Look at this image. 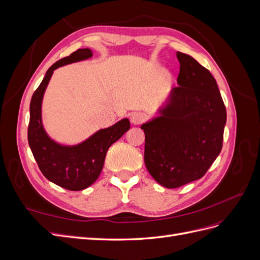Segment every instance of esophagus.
<instances>
[{
	"mask_svg": "<svg viewBox=\"0 0 260 260\" xmlns=\"http://www.w3.org/2000/svg\"><path fill=\"white\" fill-rule=\"evenodd\" d=\"M130 120H131L132 124L138 125V124H141L145 120V116L142 113H133L131 115Z\"/></svg>",
	"mask_w": 260,
	"mask_h": 260,
	"instance_id": "obj_1",
	"label": "esophagus"
}]
</instances>
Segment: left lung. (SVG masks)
<instances>
[{
    "mask_svg": "<svg viewBox=\"0 0 260 260\" xmlns=\"http://www.w3.org/2000/svg\"><path fill=\"white\" fill-rule=\"evenodd\" d=\"M178 86L157 116L141 125L144 162L160 185L182 186L201 179L221 152L226 111L215 78L192 56L177 52Z\"/></svg>",
    "mask_w": 260,
    "mask_h": 260,
    "instance_id": "obj_1",
    "label": "left lung"
}]
</instances>
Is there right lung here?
Segmentation results:
<instances>
[{"mask_svg": "<svg viewBox=\"0 0 260 260\" xmlns=\"http://www.w3.org/2000/svg\"><path fill=\"white\" fill-rule=\"evenodd\" d=\"M93 56L90 49H79L53 64L30 102L28 142L44 177L70 191H81L93 184L104 166L109 146L130 129L128 118L101 129L76 145H62L50 138L42 122V101L55 69Z\"/></svg>", "mask_w": 260, "mask_h": 260, "instance_id": "obj_1", "label": "right lung"}]
</instances>
